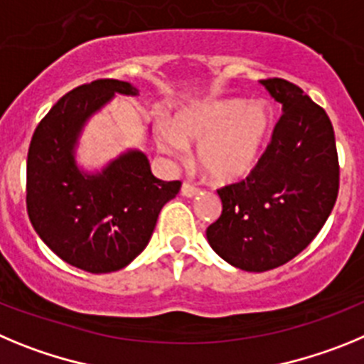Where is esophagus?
<instances>
[{
    "label": "esophagus",
    "mask_w": 364,
    "mask_h": 364,
    "mask_svg": "<svg viewBox=\"0 0 364 364\" xmlns=\"http://www.w3.org/2000/svg\"><path fill=\"white\" fill-rule=\"evenodd\" d=\"M198 194L199 188H196L194 185H190V183H183L181 185V196H185V198H194Z\"/></svg>",
    "instance_id": "esophagus-1"
}]
</instances>
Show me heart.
<instances>
[{"label": "heart", "instance_id": "1", "mask_svg": "<svg viewBox=\"0 0 364 364\" xmlns=\"http://www.w3.org/2000/svg\"><path fill=\"white\" fill-rule=\"evenodd\" d=\"M274 112L263 100L215 97L186 105L172 125L159 121L156 145L183 158L186 145H198L196 161L218 185L247 179L259 165L270 141Z\"/></svg>", "mask_w": 364, "mask_h": 364}]
</instances>
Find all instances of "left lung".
Segmentation results:
<instances>
[{
    "label": "left lung",
    "instance_id": "obj_1",
    "mask_svg": "<svg viewBox=\"0 0 364 364\" xmlns=\"http://www.w3.org/2000/svg\"><path fill=\"white\" fill-rule=\"evenodd\" d=\"M261 85L283 116L254 172L218 190L221 215L206 228L212 250L247 272L281 267L309 247L339 190L336 136L325 110L290 81Z\"/></svg>",
    "mask_w": 364,
    "mask_h": 364
}]
</instances>
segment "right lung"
I'll return each instance as SVG.
<instances>
[{"instance_id":"obj_1","label":"right lung","mask_w":364,"mask_h":364,"mask_svg":"<svg viewBox=\"0 0 364 364\" xmlns=\"http://www.w3.org/2000/svg\"><path fill=\"white\" fill-rule=\"evenodd\" d=\"M116 94L134 97L139 90L129 81L97 80L65 94L36 129L27 158L32 227L58 257L90 274L132 263L181 186L156 178L146 154L137 149L96 170L77 163L85 127Z\"/></svg>"}]
</instances>
